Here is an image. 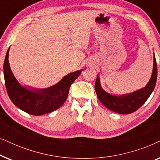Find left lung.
Listing matches in <instances>:
<instances>
[{
    "mask_svg": "<svg viewBox=\"0 0 160 160\" xmlns=\"http://www.w3.org/2000/svg\"><path fill=\"white\" fill-rule=\"evenodd\" d=\"M157 78V67L154 53V63L152 76L147 84L143 88L124 95H114L109 93L102 89L100 84V77L98 74L95 84V92L101 103L109 110L121 114H128L133 113L145 103L154 90L156 85Z\"/></svg>",
    "mask_w": 160,
    "mask_h": 160,
    "instance_id": "left-lung-1",
    "label": "left lung"
}]
</instances>
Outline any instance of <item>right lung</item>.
I'll return each mask as SVG.
<instances>
[{
  "label": "right lung",
  "instance_id": "right-lung-1",
  "mask_svg": "<svg viewBox=\"0 0 160 160\" xmlns=\"http://www.w3.org/2000/svg\"><path fill=\"white\" fill-rule=\"evenodd\" d=\"M8 48L3 63V74L8 95L11 100L22 111L34 116H41L57 110L64 103L69 89L82 70L65 76L53 86L43 89L22 85L15 77L8 62Z\"/></svg>",
  "mask_w": 160,
  "mask_h": 160
}]
</instances>
